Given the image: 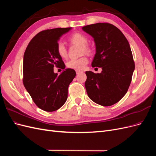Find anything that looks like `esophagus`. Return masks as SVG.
Segmentation results:
<instances>
[{"label": "esophagus", "instance_id": "obj_1", "mask_svg": "<svg viewBox=\"0 0 156 156\" xmlns=\"http://www.w3.org/2000/svg\"><path fill=\"white\" fill-rule=\"evenodd\" d=\"M81 71H79V70H76V73L77 74H79V73H81Z\"/></svg>", "mask_w": 156, "mask_h": 156}]
</instances>
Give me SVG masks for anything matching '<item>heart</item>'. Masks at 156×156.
Returning a JSON list of instances; mask_svg holds the SVG:
<instances>
[{"label":"heart","instance_id":"1","mask_svg":"<svg viewBox=\"0 0 156 156\" xmlns=\"http://www.w3.org/2000/svg\"><path fill=\"white\" fill-rule=\"evenodd\" d=\"M69 41L72 44H77L82 47V52L85 53H90L92 49L88 44V37L84 34L80 32H75L69 37ZM56 52L61 58H64L67 56V49L62 42H58L56 45ZM88 62V59L87 56H82L79 58H73L68 60L66 66L68 68L75 70H83L85 68Z\"/></svg>","mask_w":156,"mask_h":156}]
</instances>
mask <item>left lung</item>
<instances>
[{"label": "left lung", "mask_w": 156, "mask_h": 156, "mask_svg": "<svg viewBox=\"0 0 156 156\" xmlns=\"http://www.w3.org/2000/svg\"><path fill=\"white\" fill-rule=\"evenodd\" d=\"M83 30L94 37L96 44L92 66L102 68L100 73L85 72L88 96L100 105H114L127 92L135 69L128 41L110 23H98L84 26Z\"/></svg>", "instance_id": "obj_1"}]
</instances>
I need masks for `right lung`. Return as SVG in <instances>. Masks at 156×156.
I'll return each mask as SVG.
<instances>
[{"instance_id":"1","label":"right lung","mask_w":156,"mask_h":156,"mask_svg":"<svg viewBox=\"0 0 156 156\" xmlns=\"http://www.w3.org/2000/svg\"><path fill=\"white\" fill-rule=\"evenodd\" d=\"M72 28L42 30L29 42L23 56V84L33 101L47 112L58 110L67 100L70 83L76 75L66 69L58 76L54 66L64 69L65 64L56 52L60 37Z\"/></svg>"}]
</instances>
